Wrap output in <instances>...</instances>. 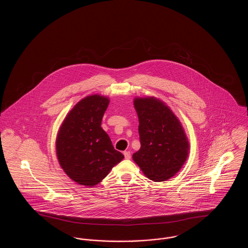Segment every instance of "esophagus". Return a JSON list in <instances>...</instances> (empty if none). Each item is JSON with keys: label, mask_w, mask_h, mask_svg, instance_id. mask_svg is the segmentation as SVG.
<instances>
[{"label": "esophagus", "mask_w": 248, "mask_h": 248, "mask_svg": "<svg viewBox=\"0 0 248 248\" xmlns=\"http://www.w3.org/2000/svg\"><path fill=\"white\" fill-rule=\"evenodd\" d=\"M124 155L125 159H130L131 158V154H130V152H128V151L124 152Z\"/></svg>", "instance_id": "esophagus-1"}]
</instances>
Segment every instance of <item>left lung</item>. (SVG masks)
<instances>
[{
	"instance_id": "left-lung-1",
	"label": "left lung",
	"mask_w": 248,
	"mask_h": 248,
	"mask_svg": "<svg viewBox=\"0 0 248 248\" xmlns=\"http://www.w3.org/2000/svg\"><path fill=\"white\" fill-rule=\"evenodd\" d=\"M134 106L141 147L133 154V160L151 180L165 181L174 177L187 160L189 146L185 131L171 108L160 99L137 97Z\"/></svg>"
}]
</instances>
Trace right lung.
I'll list each match as a JSON object with an SVG mask.
<instances>
[{"mask_svg": "<svg viewBox=\"0 0 248 248\" xmlns=\"http://www.w3.org/2000/svg\"><path fill=\"white\" fill-rule=\"evenodd\" d=\"M108 103V97L99 94L84 97L59 128L56 142L59 165L68 177L83 186L98 184L124 158L101 128Z\"/></svg>", "mask_w": 248, "mask_h": 248, "instance_id": "right-lung-1", "label": "right lung"}]
</instances>
